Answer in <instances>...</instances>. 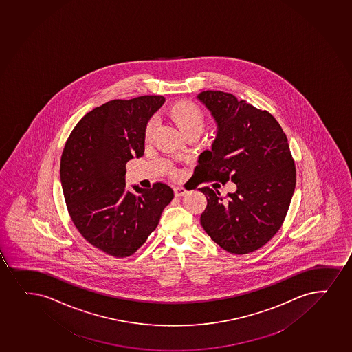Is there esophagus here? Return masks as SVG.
<instances>
[{"mask_svg":"<svg viewBox=\"0 0 352 352\" xmlns=\"http://www.w3.org/2000/svg\"><path fill=\"white\" fill-rule=\"evenodd\" d=\"M186 188L185 187L177 186L174 187V195L177 197H182V195H186Z\"/></svg>","mask_w":352,"mask_h":352,"instance_id":"34e87169","label":"esophagus"}]
</instances>
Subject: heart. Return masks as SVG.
I'll return each instance as SVG.
<instances>
[{
    "mask_svg": "<svg viewBox=\"0 0 352 352\" xmlns=\"http://www.w3.org/2000/svg\"><path fill=\"white\" fill-rule=\"evenodd\" d=\"M170 119L177 124L182 134L195 132L200 134L205 126V116L198 104L190 101H179L170 107L168 112ZM153 126L149 124L146 129V138L151 137Z\"/></svg>",
    "mask_w": 352,
    "mask_h": 352,
    "instance_id": "heart-1",
    "label": "heart"
}]
</instances>
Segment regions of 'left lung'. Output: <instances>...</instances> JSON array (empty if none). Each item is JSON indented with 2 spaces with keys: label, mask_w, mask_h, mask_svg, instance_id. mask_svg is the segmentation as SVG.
Masks as SVG:
<instances>
[{
  "label": "left lung",
  "mask_w": 352,
  "mask_h": 352,
  "mask_svg": "<svg viewBox=\"0 0 352 352\" xmlns=\"http://www.w3.org/2000/svg\"><path fill=\"white\" fill-rule=\"evenodd\" d=\"M197 99L211 113L217 134L198 157L199 182L207 179L236 190L201 187L207 206L200 223L225 251L246 254L264 246L285 219L296 187V167L285 133L269 112L230 93L205 91Z\"/></svg>",
  "instance_id": "1"
}]
</instances>
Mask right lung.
Listing matches in <instances>:
<instances>
[{
  "label": "right lung",
  "mask_w": 352,
  "mask_h": 352,
  "mask_svg": "<svg viewBox=\"0 0 352 352\" xmlns=\"http://www.w3.org/2000/svg\"><path fill=\"white\" fill-rule=\"evenodd\" d=\"M162 96L112 100L83 116L63 149L60 178L76 228L93 246L116 258L132 256L157 228L173 190L126 188V164L145 152L146 129Z\"/></svg>",
  "instance_id": "add662e5"
}]
</instances>
